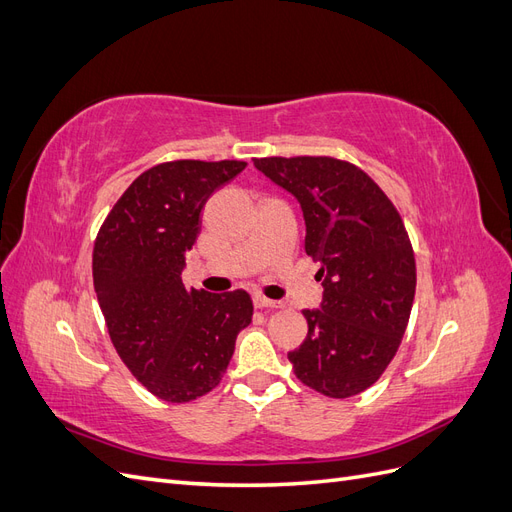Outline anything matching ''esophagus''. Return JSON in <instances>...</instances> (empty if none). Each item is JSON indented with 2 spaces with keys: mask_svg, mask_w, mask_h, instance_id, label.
Returning a JSON list of instances; mask_svg holds the SVG:
<instances>
[{
  "mask_svg": "<svg viewBox=\"0 0 512 512\" xmlns=\"http://www.w3.org/2000/svg\"><path fill=\"white\" fill-rule=\"evenodd\" d=\"M254 305L258 309H265V307H282L280 301H273V299H267L265 294H254Z\"/></svg>",
  "mask_w": 512,
  "mask_h": 512,
  "instance_id": "obj_1",
  "label": "esophagus"
}]
</instances>
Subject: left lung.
<instances>
[{
	"label": "left lung",
	"mask_w": 512,
	"mask_h": 512,
	"mask_svg": "<svg viewBox=\"0 0 512 512\" xmlns=\"http://www.w3.org/2000/svg\"><path fill=\"white\" fill-rule=\"evenodd\" d=\"M297 196L305 252L320 262L322 309L288 352L294 376L324 397L346 399L378 382L406 333L416 260L399 211L365 170L331 156L254 158Z\"/></svg>",
	"instance_id": "8db88e82"
}]
</instances>
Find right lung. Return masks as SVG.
<instances>
[{"mask_svg":"<svg viewBox=\"0 0 512 512\" xmlns=\"http://www.w3.org/2000/svg\"><path fill=\"white\" fill-rule=\"evenodd\" d=\"M241 160H170L138 175L108 211L94 243V288L108 335L149 393L188 404L220 384L254 303L245 290L185 288V252L209 196Z\"/></svg>","mask_w":512,"mask_h":512,"instance_id":"1","label":"right lung"}]
</instances>
